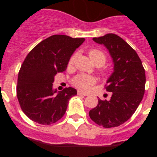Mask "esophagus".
<instances>
[{
  "instance_id": "1",
  "label": "esophagus",
  "mask_w": 157,
  "mask_h": 157,
  "mask_svg": "<svg viewBox=\"0 0 157 157\" xmlns=\"http://www.w3.org/2000/svg\"><path fill=\"white\" fill-rule=\"evenodd\" d=\"M78 95H83V96H88L89 95V94L84 93L81 90H78Z\"/></svg>"
}]
</instances>
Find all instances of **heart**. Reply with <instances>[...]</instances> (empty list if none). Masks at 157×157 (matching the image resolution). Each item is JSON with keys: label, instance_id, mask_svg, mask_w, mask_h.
I'll use <instances>...</instances> for the list:
<instances>
[{"label": "heart", "instance_id": "heart-1", "mask_svg": "<svg viewBox=\"0 0 157 157\" xmlns=\"http://www.w3.org/2000/svg\"><path fill=\"white\" fill-rule=\"evenodd\" d=\"M89 56L95 65L101 64L102 66L103 64H105L107 60V56L105 52L100 49H97V48H92L89 51ZM75 57L76 53H74L71 56L68 61L69 66L74 63ZM95 81L96 80L94 77L84 74L78 75L72 79L73 84L76 86L78 88L83 90H87L93 84H94Z\"/></svg>", "mask_w": 157, "mask_h": 157}]
</instances>
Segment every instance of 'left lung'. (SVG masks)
I'll return each mask as SVG.
<instances>
[{"label": "left lung", "mask_w": 157, "mask_h": 157, "mask_svg": "<svg viewBox=\"0 0 157 157\" xmlns=\"http://www.w3.org/2000/svg\"><path fill=\"white\" fill-rule=\"evenodd\" d=\"M109 50L114 64L105 89L112 92L109 101L98 99L89 112L91 120L105 128L119 127L134 114L145 94V73L137 52L120 36L107 34L93 38Z\"/></svg>", "instance_id": "obj_1"}]
</instances>
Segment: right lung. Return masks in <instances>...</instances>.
Masks as SVG:
<instances>
[{
	"label": "right lung",
	"mask_w": 157,
	"mask_h": 157,
	"mask_svg": "<svg viewBox=\"0 0 157 157\" xmlns=\"http://www.w3.org/2000/svg\"><path fill=\"white\" fill-rule=\"evenodd\" d=\"M85 38L52 35L37 44L25 58L18 75L16 94L21 109L32 121L50 125L66 112L69 100L77 94L72 87L52 89L54 77L66 70L71 56Z\"/></svg>",
	"instance_id": "obj_1"
}]
</instances>
